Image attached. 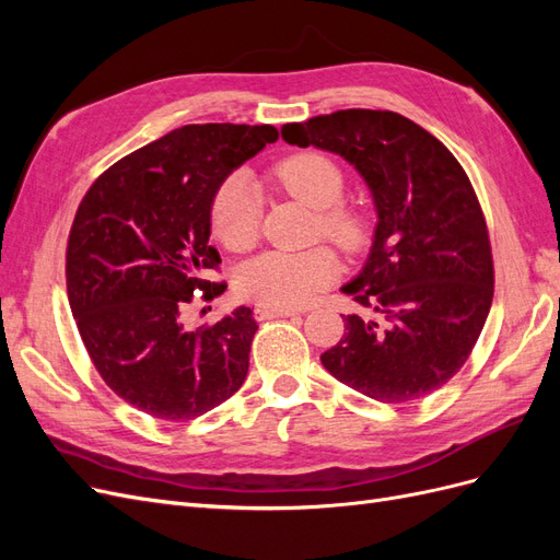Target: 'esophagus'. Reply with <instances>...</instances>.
<instances>
[{
  "label": "esophagus",
  "mask_w": 560,
  "mask_h": 560,
  "mask_svg": "<svg viewBox=\"0 0 560 560\" xmlns=\"http://www.w3.org/2000/svg\"><path fill=\"white\" fill-rule=\"evenodd\" d=\"M296 311L294 308H266V306H257L254 308V317L257 319H273V317H294Z\"/></svg>",
  "instance_id": "1"
}]
</instances>
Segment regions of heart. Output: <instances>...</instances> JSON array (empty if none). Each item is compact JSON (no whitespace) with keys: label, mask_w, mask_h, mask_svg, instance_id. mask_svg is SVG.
<instances>
[{"label":"heart","mask_w":560,"mask_h":560,"mask_svg":"<svg viewBox=\"0 0 560 560\" xmlns=\"http://www.w3.org/2000/svg\"><path fill=\"white\" fill-rule=\"evenodd\" d=\"M276 179L287 194L319 210L317 229L343 249H358L364 241V222L358 212L338 206L346 177L329 156L306 151L284 159ZM261 198L245 175L226 177L214 191L210 224L217 241L231 252H245L259 235ZM338 266L327 247L308 252H264L245 261L235 273L238 296L266 308H296L334 282Z\"/></svg>","instance_id":"heart-1"}]
</instances>
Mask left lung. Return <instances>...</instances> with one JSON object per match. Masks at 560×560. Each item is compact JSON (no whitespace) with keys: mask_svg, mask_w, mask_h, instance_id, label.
Listing matches in <instances>:
<instances>
[{"mask_svg":"<svg viewBox=\"0 0 560 560\" xmlns=\"http://www.w3.org/2000/svg\"><path fill=\"white\" fill-rule=\"evenodd\" d=\"M282 138L346 159L378 214L366 264L341 287L364 313L343 315L322 364L385 404L432 395L467 362L493 303L488 229L463 165L411 118L381 109L313 116Z\"/></svg>","mask_w":560,"mask_h":560,"instance_id":"left-lung-1","label":"left lung"}]
</instances>
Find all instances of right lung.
I'll return each instance as SVG.
<instances>
[{
    "label": "right lung",
    "instance_id": "right-lung-1",
    "mask_svg": "<svg viewBox=\"0 0 560 560\" xmlns=\"http://www.w3.org/2000/svg\"><path fill=\"white\" fill-rule=\"evenodd\" d=\"M278 140L273 126L194 124L163 135L100 175L67 243V296L97 374L124 401L161 420H191L238 393L259 329L238 306L186 329L194 296L222 264L210 245L214 191Z\"/></svg>",
    "mask_w": 560,
    "mask_h": 560
}]
</instances>
